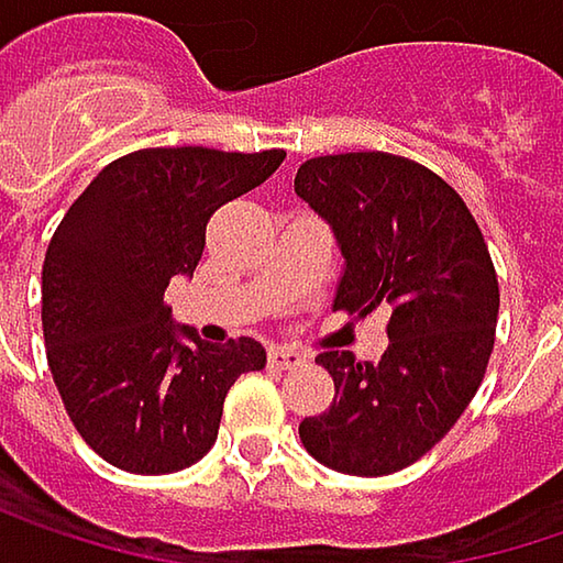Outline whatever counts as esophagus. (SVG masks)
<instances>
[{
  "instance_id": "obj_1",
  "label": "esophagus",
  "mask_w": 563,
  "mask_h": 563,
  "mask_svg": "<svg viewBox=\"0 0 563 563\" xmlns=\"http://www.w3.org/2000/svg\"><path fill=\"white\" fill-rule=\"evenodd\" d=\"M306 364V354L292 351V347H271V367L277 371H296Z\"/></svg>"
}]
</instances>
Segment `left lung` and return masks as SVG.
Instances as JSON below:
<instances>
[{"instance_id":"8db88e82","label":"left lung","mask_w":563,"mask_h":563,"mask_svg":"<svg viewBox=\"0 0 563 563\" xmlns=\"http://www.w3.org/2000/svg\"><path fill=\"white\" fill-rule=\"evenodd\" d=\"M296 196L329 222L344 257L334 309L389 312L380 361L316 357L334 402L302 419L299 438L338 474H396L432 451L484 380L499 312L484 234L444 179L384 151L306 161Z\"/></svg>"}]
</instances>
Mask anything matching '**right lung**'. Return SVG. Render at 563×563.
<instances>
[{"label": "right lung", "instance_id": "obj_1", "mask_svg": "<svg viewBox=\"0 0 563 563\" xmlns=\"http://www.w3.org/2000/svg\"><path fill=\"white\" fill-rule=\"evenodd\" d=\"M286 151H134L99 170L57 225L41 271L54 384L86 444L129 474H174L219 434L231 384L267 364L254 338L206 344L164 302L192 277L206 222L261 186Z\"/></svg>", "mask_w": 563, "mask_h": 563}]
</instances>
